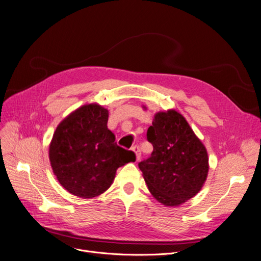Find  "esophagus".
I'll return each mask as SVG.
<instances>
[{"instance_id":"esophagus-1","label":"esophagus","mask_w":261,"mask_h":261,"mask_svg":"<svg viewBox=\"0 0 261 261\" xmlns=\"http://www.w3.org/2000/svg\"><path fill=\"white\" fill-rule=\"evenodd\" d=\"M133 151H134L135 154H136V159L139 160L140 157H141V151H140L139 145H137V144L134 145V146H133Z\"/></svg>"}]
</instances>
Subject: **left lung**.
Instances as JSON below:
<instances>
[{
	"label": "left lung",
	"mask_w": 261,
	"mask_h": 261,
	"mask_svg": "<svg viewBox=\"0 0 261 261\" xmlns=\"http://www.w3.org/2000/svg\"><path fill=\"white\" fill-rule=\"evenodd\" d=\"M146 139L153 145L138 164L148 190L166 206H178L201 190L208 174V155L188 122L175 110L155 115Z\"/></svg>",
	"instance_id": "left-lung-1"
}]
</instances>
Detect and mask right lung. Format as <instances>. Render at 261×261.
I'll return each mask as SVG.
<instances>
[{
  "mask_svg": "<svg viewBox=\"0 0 261 261\" xmlns=\"http://www.w3.org/2000/svg\"><path fill=\"white\" fill-rule=\"evenodd\" d=\"M108 110L84 105L57 126L49 161L58 181L70 193L91 198L106 191L119 167L136 160L133 151L119 146L107 127Z\"/></svg>",
  "mask_w": 261,
  "mask_h": 261,
  "instance_id": "obj_1",
  "label": "right lung"
}]
</instances>
